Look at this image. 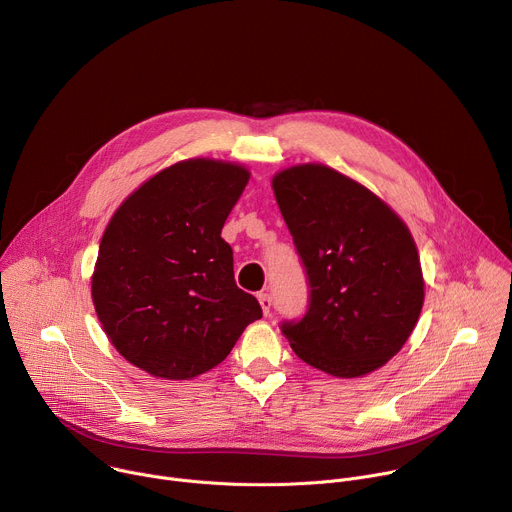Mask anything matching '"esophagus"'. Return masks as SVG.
I'll return each mask as SVG.
<instances>
[{
	"instance_id": "esophagus-1",
	"label": "esophagus",
	"mask_w": 512,
	"mask_h": 512,
	"mask_svg": "<svg viewBox=\"0 0 512 512\" xmlns=\"http://www.w3.org/2000/svg\"><path fill=\"white\" fill-rule=\"evenodd\" d=\"M257 300H259V304H261L263 314L267 316V314H269V310H271V298H269V294H259V296H257Z\"/></svg>"
}]
</instances>
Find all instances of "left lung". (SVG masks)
Here are the masks:
<instances>
[{"mask_svg":"<svg viewBox=\"0 0 512 512\" xmlns=\"http://www.w3.org/2000/svg\"><path fill=\"white\" fill-rule=\"evenodd\" d=\"M271 188L310 279V308L281 332L310 367L358 379L409 340L425 298L417 245L373 190L324 164L279 170Z\"/></svg>","mask_w":512,"mask_h":512,"instance_id":"8db88e82","label":"left lung"}]
</instances>
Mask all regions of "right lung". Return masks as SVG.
I'll return each mask as SVG.
<instances>
[{"label": "right lung", "mask_w": 512, "mask_h": 512, "mask_svg": "<svg viewBox=\"0 0 512 512\" xmlns=\"http://www.w3.org/2000/svg\"><path fill=\"white\" fill-rule=\"evenodd\" d=\"M251 178L212 158L176 162L113 212L91 275L97 318L117 352L156 379L188 381L221 364L261 306L235 283L221 237Z\"/></svg>", "instance_id": "add662e5"}]
</instances>
